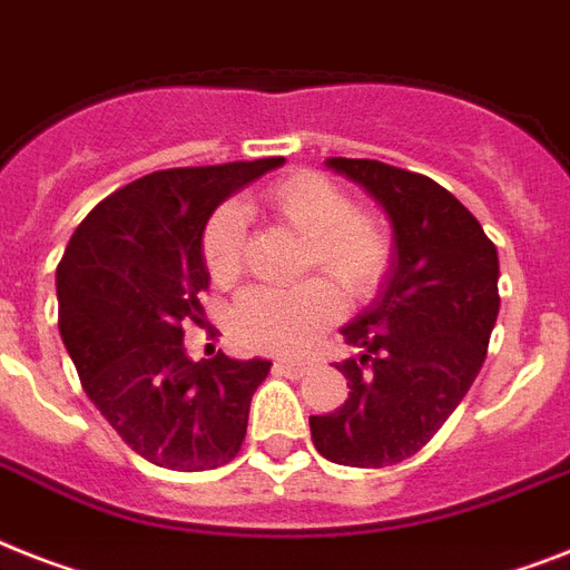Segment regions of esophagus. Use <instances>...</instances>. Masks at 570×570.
<instances>
[{"instance_id":"obj_1","label":"esophagus","mask_w":570,"mask_h":570,"mask_svg":"<svg viewBox=\"0 0 570 570\" xmlns=\"http://www.w3.org/2000/svg\"><path fill=\"white\" fill-rule=\"evenodd\" d=\"M309 360H277L275 368L281 374H286V377H301L304 372H309Z\"/></svg>"}]
</instances>
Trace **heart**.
Here are the masks:
<instances>
[{
    "label": "heart",
    "instance_id": "b5f03b06",
    "mask_svg": "<svg viewBox=\"0 0 570 570\" xmlns=\"http://www.w3.org/2000/svg\"><path fill=\"white\" fill-rule=\"evenodd\" d=\"M263 207L304 237V269H318L295 286H252L234 307V333L248 348L295 354L340 316V295L365 301L377 293L392 263V234L374 210L354 207L340 184L318 173H295L263 193ZM245 219L237 205H222L202 234V257L216 284L243 272Z\"/></svg>",
    "mask_w": 570,
    "mask_h": 570
}]
</instances>
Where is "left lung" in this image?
<instances>
[{
    "label": "left lung",
    "mask_w": 570,
    "mask_h": 570,
    "mask_svg": "<svg viewBox=\"0 0 570 570\" xmlns=\"http://www.w3.org/2000/svg\"><path fill=\"white\" fill-rule=\"evenodd\" d=\"M377 198L395 234L381 293L342 336L348 397L309 415L316 451L351 469H383L436 436L480 374L498 322V248L480 222L428 175L381 160L327 157Z\"/></svg>",
    "instance_id": "obj_1"
}]
</instances>
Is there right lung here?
<instances>
[{
	"instance_id": "1",
	"label": "right lung",
	"mask_w": 570,
	"mask_h": 570,
	"mask_svg": "<svg viewBox=\"0 0 570 570\" xmlns=\"http://www.w3.org/2000/svg\"><path fill=\"white\" fill-rule=\"evenodd\" d=\"M284 157L160 169L87 213L58 263V327L87 397L122 442L169 471H210L243 448L269 360H189L202 322L210 213Z\"/></svg>"
}]
</instances>
